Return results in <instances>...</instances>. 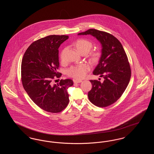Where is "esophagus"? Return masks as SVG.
<instances>
[{"mask_svg": "<svg viewBox=\"0 0 154 154\" xmlns=\"http://www.w3.org/2000/svg\"><path fill=\"white\" fill-rule=\"evenodd\" d=\"M81 82H82V80H74V83H80Z\"/></svg>", "mask_w": 154, "mask_h": 154, "instance_id": "34e87169", "label": "esophagus"}]
</instances>
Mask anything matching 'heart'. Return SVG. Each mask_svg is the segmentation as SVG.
Returning a JSON list of instances; mask_svg holds the SVG:
<instances>
[{
    "mask_svg": "<svg viewBox=\"0 0 154 154\" xmlns=\"http://www.w3.org/2000/svg\"><path fill=\"white\" fill-rule=\"evenodd\" d=\"M75 45L78 51L80 52L83 51L88 52L92 48V44L90 41L87 39L80 38L75 42ZM63 52L61 54L62 59H63ZM99 56L100 53L99 52L96 51L94 52L92 55V60L94 62H96L99 58ZM90 67L88 65L85 63H82L77 66H72L70 68H69L67 70V74L69 76L74 77L75 79H81L84 78L86 75Z\"/></svg>",
    "mask_w": 154,
    "mask_h": 154,
    "instance_id": "heart-1",
    "label": "heart"
}]
</instances>
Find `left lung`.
I'll return each mask as SVG.
<instances>
[{
	"mask_svg": "<svg viewBox=\"0 0 154 154\" xmlns=\"http://www.w3.org/2000/svg\"><path fill=\"white\" fill-rule=\"evenodd\" d=\"M91 35L102 45L101 56L93 74L104 81L90 80L92 88L88 92L90 102L104 107L116 102L124 92L131 77V70L122 45L109 33L90 29L78 35Z\"/></svg>",
	"mask_w": 154,
	"mask_h": 154,
	"instance_id": "1",
	"label": "left lung"
}]
</instances>
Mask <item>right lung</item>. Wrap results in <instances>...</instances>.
<instances>
[{"label":"right lung","mask_w":154,"mask_h":154,"mask_svg":"<svg viewBox=\"0 0 154 154\" xmlns=\"http://www.w3.org/2000/svg\"><path fill=\"white\" fill-rule=\"evenodd\" d=\"M68 38L65 35H50L38 39L30 45L22 58L24 89L37 106L52 113L66 108L69 102L67 89L73 85L70 79L52 84L53 79L62 75L57 72L59 66L58 48Z\"/></svg>","instance_id":"add662e5"}]
</instances>
